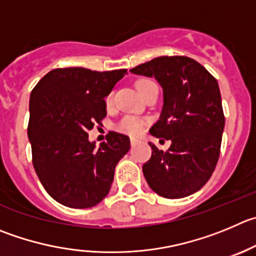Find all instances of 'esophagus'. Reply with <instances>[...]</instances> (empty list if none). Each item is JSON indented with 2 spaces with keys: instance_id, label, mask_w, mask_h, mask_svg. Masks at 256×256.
Masks as SVG:
<instances>
[{
  "instance_id": "esophagus-1",
  "label": "esophagus",
  "mask_w": 256,
  "mask_h": 256,
  "mask_svg": "<svg viewBox=\"0 0 256 256\" xmlns=\"http://www.w3.org/2000/svg\"><path fill=\"white\" fill-rule=\"evenodd\" d=\"M138 143V140H136V138H132V140H130V144L132 146H136Z\"/></svg>"
}]
</instances>
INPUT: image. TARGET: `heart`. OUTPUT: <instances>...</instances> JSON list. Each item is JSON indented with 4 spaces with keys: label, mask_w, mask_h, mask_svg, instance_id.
Masks as SVG:
<instances>
[{
    "label": "heart",
    "mask_w": 256,
    "mask_h": 256,
    "mask_svg": "<svg viewBox=\"0 0 256 256\" xmlns=\"http://www.w3.org/2000/svg\"><path fill=\"white\" fill-rule=\"evenodd\" d=\"M147 82L148 80H142V82H138L137 88L140 86V85L144 84V82ZM112 100H113V96H112V94H109V96H106V104H108V106L109 104H112ZM143 126H144V123H143L140 118L126 116H124L120 122H119L118 126H116V130L122 133H126V134L138 136L143 130Z\"/></svg>",
    "instance_id": "heart-1"
}]
</instances>
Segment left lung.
I'll list each match as a JSON object with an SVG mask.
<instances>
[{"label":"left lung","mask_w":256,"mask_h":256,"mask_svg":"<svg viewBox=\"0 0 256 256\" xmlns=\"http://www.w3.org/2000/svg\"><path fill=\"white\" fill-rule=\"evenodd\" d=\"M130 72L154 78L162 88V110L150 133L171 140L167 152L150 143L146 181L166 198L194 194L210 180L220 156L225 118L218 82L187 56L156 58Z\"/></svg>","instance_id":"left-lung-1"}]
</instances>
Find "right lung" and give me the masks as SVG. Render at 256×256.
I'll return each mask as SVG.
<instances>
[{
  "instance_id": "right-lung-1",
  "label": "right lung",
  "mask_w": 256,
  "mask_h": 256,
  "mask_svg": "<svg viewBox=\"0 0 256 256\" xmlns=\"http://www.w3.org/2000/svg\"><path fill=\"white\" fill-rule=\"evenodd\" d=\"M126 74V69H55L31 92L28 136L34 168L62 205L93 208L109 194L116 166L130 148V137L110 132L96 147L88 130L106 116L104 98Z\"/></svg>"
}]
</instances>
